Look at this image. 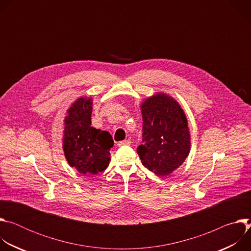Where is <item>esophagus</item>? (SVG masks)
Returning <instances> with one entry per match:
<instances>
[{
    "label": "esophagus",
    "mask_w": 251,
    "mask_h": 251,
    "mask_svg": "<svg viewBox=\"0 0 251 251\" xmlns=\"http://www.w3.org/2000/svg\"><path fill=\"white\" fill-rule=\"evenodd\" d=\"M131 144V142L129 140H124V141H121V142H118V146L121 147V146H129Z\"/></svg>",
    "instance_id": "obj_1"
}]
</instances>
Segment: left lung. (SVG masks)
Returning <instances> with one entry per match:
<instances>
[{
    "instance_id": "8db88e82",
    "label": "left lung",
    "mask_w": 251,
    "mask_h": 251,
    "mask_svg": "<svg viewBox=\"0 0 251 251\" xmlns=\"http://www.w3.org/2000/svg\"><path fill=\"white\" fill-rule=\"evenodd\" d=\"M142 164L158 176L180 167L190 152V132L182 108L172 97L158 93L142 103Z\"/></svg>"
}]
</instances>
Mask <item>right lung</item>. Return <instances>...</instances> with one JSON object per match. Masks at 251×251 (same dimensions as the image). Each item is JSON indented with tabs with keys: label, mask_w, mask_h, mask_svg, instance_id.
<instances>
[{
	"label": "right lung",
	"mask_w": 251,
	"mask_h": 251,
	"mask_svg": "<svg viewBox=\"0 0 251 251\" xmlns=\"http://www.w3.org/2000/svg\"><path fill=\"white\" fill-rule=\"evenodd\" d=\"M92 100H76L64 120L63 150L71 167L80 174L93 175L106 170L110 161V148L113 147L111 135L91 127Z\"/></svg>",
	"instance_id": "obj_1"
}]
</instances>
